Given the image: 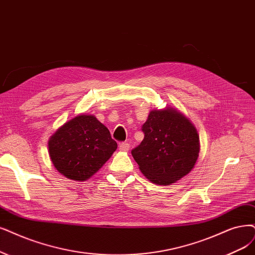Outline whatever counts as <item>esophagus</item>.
Segmentation results:
<instances>
[{
    "label": "esophagus",
    "mask_w": 255,
    "mask_h": 255,
    "mask_svg": "<svg viewBox=\"0 0 255 255\" xmlns=\"http://www.w3.org/2000/svg\"><path fill=\"white\" fill-rule=\"evenodd\" d=\"M129 144L128 143H126V142H124V143H121L120 145H119V149L121 150V151H124V152H126V151H128L129 150Z\"/></svg>",
    "instance_id": "1"
}]
</instances>
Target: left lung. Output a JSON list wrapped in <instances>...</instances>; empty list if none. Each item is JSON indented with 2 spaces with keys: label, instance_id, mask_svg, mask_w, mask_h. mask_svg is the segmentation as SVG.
I'll use <instances>...</instances> for the list:
<instances>
[{
  "label": "left lung",
  "instance_id": "left-lung-1",
  "mask_svg": "<svg viewBox=\"0 0 255 255\" xmlns=\"http://www.w3.org/2000/svg\"><path fill=\"white\" fill-rule=\"evenodd\" d=\"M142 131L144 139L131 154L149 181L170 185L192 170L199 157L200 137L181 112L171 107L150 111Z\"/></svg>",
  "mask_w": 255,
  "mask_h": 255
}]
</instances>
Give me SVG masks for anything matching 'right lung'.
<instances>
[{"mask_svg":"<svg viewBox=\"0 0 255 255\" xmlns=\"http://www.w3.org/2000/svg\"><path fill=\"white\" fill-rule=\"evenodd\" d=\"M48 148L56 170L70 180L84 182L108 161L118 144L96 117L80 115L55 131Z\"/></svg>","mask_w":255,"mask_h":255,"instance_id":"obj_1","label":"right lung"}]
</instances>
